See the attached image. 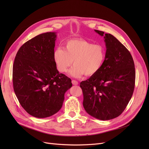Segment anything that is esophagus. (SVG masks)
Masks as SVG:
<instances>
[{"mask_svg": "<svg viewBox=\"0 0 149 149\" xmlns=\"http://www.w3.org/2000/svg\"><path fill=\"white\" fill-rule=\"evenodd\" d=\"M72 84H74V85H77L78 84H79V83H78L77 81L74 80H72Z\"/></svg>", "mask_w": 149, "mask_h": 149, "instance_id": "obj_1", "label": "esophagus"}]
</instances>
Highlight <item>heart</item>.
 Wrapping results in <instances>:
<instances>
[{
  "instance_id": "1",
  "label": "heart",
  "mask_w": 149,
  "mask_h": 149,
  "mask_svg": "<svg viewBox=\"0 0 149 149\" xmlns=\"http://www.w3.org/2000/svg\"><path fill=\"white\" fill-rule=\"evenodd\" d=\"M58 70L65 72L74 62L69 74L76 78L92 76L103 66L106 49L101 44H93L84 39H72L66 42L65 49L57 48L53 55Z\"/></svg>"
}]
</instances>
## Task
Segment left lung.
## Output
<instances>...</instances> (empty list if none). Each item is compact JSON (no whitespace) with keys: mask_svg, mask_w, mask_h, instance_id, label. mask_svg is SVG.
Wrapping results in <instances>:
<instances>
[{"mask_svg":"<svg viewBox=\"0 0 149 149\" xmlns=\"http://www.w3.org/2000/svg\"><path fill=\"white\" fill-rule=\"evenodd\" d=\"M104 36L106 58L95 75L80 83L83 107L86 112L101 120L120 116L130 100L135 88V69L130 52L111 34L95 30Z\"/></svg>","mask_w":149,"mask_h":149,"instance_id":"obj_1","label":"left lung"}]
</instances>
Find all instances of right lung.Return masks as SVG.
I'll return each mask as SVG.
<instances>
[{
    "label": "right lung",
    "mask_w": 149,
    "mask_h": 149,
    "mask_svg": "<svg viewBox=\"0 0 149 149\" xmlns=\"http://www.w3.org/2000/svg\"><path fill=\"white\" fill-rule=\"evenodd\" d=\"M56 33L38 35L23 44L13 68V88L20 104L31 115L43 118L58 112L71 80L60 74L54 61Z\"/></svg>",
    "instance_id": "add662e5"
}]
</instances>
